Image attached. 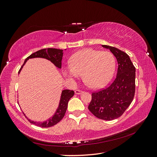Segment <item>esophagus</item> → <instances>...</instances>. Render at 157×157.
I'll list each match as a JSON object with an SVG mask.
<instances>
[{"mask_svg": "<svg viewBox=\"0 0 157 157\" xmlns=\"http://www.w3.org/2000/svg\"><path fill=\"white\" fill-rule=\"evenodd\" d=\"M75 93L76 94H81L82 93H83V91L79 90H75Z\"/></svg>", "mask_w": 157, "mask_h": 157, "instance_id": "34e87169", "label": "esophagus"}]
</instances>
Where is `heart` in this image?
I'll use <instances>...</instances> for the list:
<instances>
[{
	"instance_id": "heart-1",
	"label": "heart",
	"mask_w": 157,
	"mask_h": 157,
	"mask_svg": "<svg viewBox=\"0 0 157 157\" xmlns=\"http://www.w3.org/2000/svg\"><path fill=\"white\" fill-rule=\"evenodd\" d=\"M70 65L63 68V74L74 82L81 75L92 88L104 87L113 77L115 69V59L111 52L85 48L73 54Z\"/></svg>"
}]
</instances>
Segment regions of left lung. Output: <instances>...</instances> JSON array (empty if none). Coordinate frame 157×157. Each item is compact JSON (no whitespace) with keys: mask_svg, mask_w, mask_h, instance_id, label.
<instances>
[{"mask_svg":"<svg viewBox=\"0 0 157 157\" xmlns=\"http://www.w3.org/2000/svg\"><path fill=\"white\" fill-rule=\"evenodd\" d=\"M102 46L116 57L117 73L111 85L92 93L88 109L98 119L111 121L121 117L134 99L136 68L125 52L113 46Z\"/></svg>","mask_w":157,"mask_h":157,"instance_id":"left-lung-1","label":"left lung"}]
</instances>
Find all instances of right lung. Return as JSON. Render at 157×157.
I'll list each match as a JSON object with an SVG mask.
<instances>
[{
    "label": "right lung",
    "mask_w": 157,
    "mask_h": 157,
    "mask_svg": "<svg viewBox=\"0 0 157 157\" xmlns=\"http://www.w3.org/2000/svg\"><path fill=\"white\" fill-rule=\"evenodd\" d=\"M63 50L61 49H56V48H44L40 50V51L33 53L31 55H29L27 59H25L24 63H23V65L21 66V69H19V73L21 71L23 65L25 64L29 59L32 58H44L46 59L51 61L53 64H54L56 67L59 69L61 68V61L63 58ZM74 95V91L70 90H63L61 93V99H60L59 107L56 109L55 113L51 118L46 120L44 122H36L34 121H32L30 119H28V121L31 123H33L36 125L38 127H41V128H49V127H52L53 125H56L64 117L67 109L68 102L72 96ZM25 115V114H24Z\"/></svg>",
    "instance_id": "add662e5"
}]
</instances>
